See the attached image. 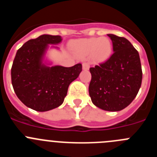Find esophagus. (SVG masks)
I'll use <instances>...</instances> for the list:
<instances>
[{"label": "esophagus", "mask_w": 157, "mask_h": 157, "mask_svg": "<svg viewBox=\"0 0 157 157\" xmlns=\"http://www.w3.org/2000/svg\"><path fill=\"white\" fill-rule=\"evenodd\" d=\"M82 68L84 69V70H88V69L90 68V63H86V62L83 63H82Z\"/></svg>", "instance_id": "1"}]
</instances>
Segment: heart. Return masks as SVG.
<instances>
[{
  "label": "heart",
  "instance_id": "heart-1",
  "mask_svg": "<svg viewBox=\"0 0 157 157\" xmlns=\"http://www.w3.org/2000/svg\"><path fill=\"white\" fill-rule=\"evenodd\" d=\"M74 46L82 56H93L98 60H105L112 53V42L106 37H90L76 41Z\"/></svg>",
  "mask_w": 157,
  "mask_h": 157
}]
</instances>
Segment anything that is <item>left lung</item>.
<instances>
[{"mask_svg": "<svg viewBox=\"0 0 157 157\" xmlns=\"http://www.w3.org/2000/svg\"><path fill=\"white\" fill-rule=\"evenodd\" d=\"M113 54L104 63L90 68L89 94L93 104L109 112L128 106L141 85L142 71L138 52L125 37L108 34Z\"/></svg>", "mask_w": 157, "mask_h": 157, "instance_id": "left-lung-1", "label": "left lung"}]
</instances>
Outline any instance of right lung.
<instances>
[{
  "label": "right lung",
  "instance_id": "obj_1",
  "mask_svg": "<svg viewBox=\"0 0 157 157\" xmlns=\"http://www.w3.org/2000/svg\"><path fill=\"white\" fill-rule=\"evenodd\" d=\"M61 41L59 35L43 34L29 40L16 52L11 69L12 84L18 98L30 109L46 112L61 105L69 85L82 71L81 63L71 67L43 63L48 45Z\"/></svg>",
  "mask_w": 157,
  "mask_h": 157
}]
</instances>
